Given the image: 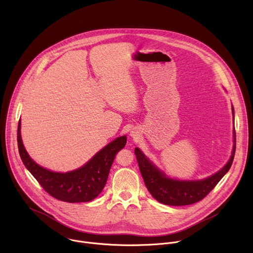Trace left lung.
Masks as SVG:
<instances>
[{"instance_id": "8db88e82", "label": "left lung", "mask_w": 253, "mask_h": 253, "mask_svg": "<svg viewBox=\"0 0 253 253\" xmlns=\"http://www.w3.org/2000/svg\"><path fill=\"white\" fill-rule=\"evenodd\" d=\"M235 148L236 135L234 131V146L232 155L227 164L217 173L206 179L199 180V181H180V180L168 178L144 156L138 148H135L134 153L136 155L144 183H145L151 195L160 203L171 206H182L190 205L202 200L217 185L232 165Z\"/></svg>"}]
</instances>
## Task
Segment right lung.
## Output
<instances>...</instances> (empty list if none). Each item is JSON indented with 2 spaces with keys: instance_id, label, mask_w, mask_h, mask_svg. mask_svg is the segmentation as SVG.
Wrapping results in <instances>:
<instances>
[{
  "instance_id": "add662e5",
  "label": "right lung",
  "mask_w": 253,
  "mask_h": 253,
  "mask_svg": "<svg viewBox=\"0 0 253 253\" xmlns=\"http://www.w3.org/2000/svg\"><path fill=\"white\" fill-rule=\"evenodd\" d=\"M17 140L24 165L44 190L54 198L70 203L91 201L102 192L115 155L126 144V136L119 137L99 151L83 167L67 173H58L39 166L30 158L21 139V121L18 124Z\"/></svg>"
}]
</instances>
